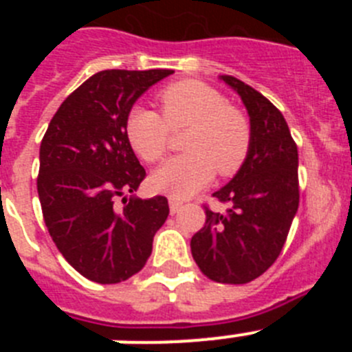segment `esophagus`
I'll return each mask as SVG.
<instances>
[{
  "mask_svg": "<svg viewBox=\"0 0 352 352\" xmlns=\"http://www.w3.org/2000/svg\"><path fill=\"white\" fill-rule=\"evenodd\" d=\"M183 206V201L179 197H174V195H170L169 197V208H170V213H178L179 208Z\"/></svg>",
  "mask_w": 352,
  "mask_h": 352,
  "instance_id": "34e87169",
  "label": "esophagus"
}]
</instances>
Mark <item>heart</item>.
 Masks as SVG:
<instances>
[{"instance_id":"obj_1","label":"heart","mask_w":352,"mask_h":352,"mask_svg":"<svg viewBox=\"0 0 352 352\" xmlns=\"http://www.w3.org/2000/svg\"><path fill=\"white\" fill-rule=\"evenodd\" d=\"M162 118L155 111L133 107L126 116V139L148 164L162 160L169 148L170 130L188 129L185 155L167 160L151 176L160 192L186 197L214 176H232L243 167L252 144L247 116L227 104L226 96L201 80H179L160 93Z\"/></svg>"}]
</instances>
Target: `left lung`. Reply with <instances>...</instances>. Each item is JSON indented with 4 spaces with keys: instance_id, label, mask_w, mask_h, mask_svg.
I'll return each instance as SVG.
<instances>
[{
    "instance_id": "8db88e82",
    "label": "left lung",
    "mask_w": 352,
    "mask_h": 352,
    "mask_svg": "<svg viewBox=\"0 0 352 352\" xmlns=\"http://www.w3.org/2000/svg\"><path fill=\"white\" fill-rule=\"evenodd\" d=\"M247 107L252 144L243 167L213 194L226 213L206 208L192 236L199 270L220 284H247L276 261L300 204L298 148L284 116L266 96L232 76H220Z\"/></svg>"
}]
</instances>
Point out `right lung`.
<instances>
[{
    "label": "right lung",
    "mask_w": 352,
    "mask_h": 352,
    "mask_svg": "<svg viewBox=\"0 0 352 352\" xmlns=\"http://www.w3.org/2000/svg\"><path fill=\"white\" fill-rule=\"evenodd\" d=\"M170 74L98 72L67 96L40 144L36 188L49 234L65 259L98 284L141 272L169 214L164 195H133L146 170L125 126L139 96Z\"/></svg>",
    "instance_id": "obj_1"
}]
</instances>
